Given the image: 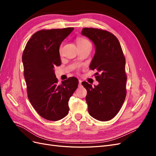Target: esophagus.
Wrapping results in <instances>:
<instances>
[{"instance_id":"34e87169","label":"esophagus","mask_w":156,"mask_h":156,"mask_svg":"<svg viewBox=\"0 0 156 156\" xmlns=\"http://www.w3.org/2000/svg\"><path fill=\"white\" fill-rule=\"evenodd\" d=\"M81 83H82V81L81 80H79V87H80V86H81Z\"/></svg>"}]
</instances>
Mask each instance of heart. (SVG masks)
Wrapping results in <instances>:
<instances>
[{"instance_id":"heart-1","label":"heart","mask_w":156,"mask_h":156,"mask_svg":"<svg viewBox=\"0 0 156 156\" xmlns=\"http://www.w3.org/2000/svg\"><path fill=\"white\" fill-rule=\"evenodd\" d=\"M87 43H90V42L85 38H83V37H78L77 40V45H82V44H87ZM61 50V48H60V51Z\"/></svg>"}]
</instances>
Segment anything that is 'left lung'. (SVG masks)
<instances>
[{"label": "left lung", "instance_id": "1", "mask_svg": "<svg viewBox=\"0 0 156 156\" xmlns=\"http://www.w3.org/2000/svg\"><path fill=\"white\" fill-rule=\"evenodd\" d=\"M81 34L95 45L96 53L90 69H96L99 84L92 87L82 82L87 89L86 101L90 115L100 121H108L119 112L126 96V59L119 40L105 30L84 28Z\"/></svg>", "mask_w": 156, "mask_h": 156}]
</instances>
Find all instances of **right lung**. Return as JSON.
Segmentation results:
<instances>
[{
	"label": "right lung",
	"mask_w": 156,
	"mask_h": 156,
	"mask_svg": "<svg viewBox=\"0 0 156 156\" xmlns=\"http://www.w3.org/2000/svg\"><path fill=\"white\" fill-rule=\"evenodd\" d=\"M73 28L41 30L28 41L22 60L29 100L44 119L57 121L68 114V101L79 81L72 77L58 84L54 68L61 64L59 48Z\"/></svg>",
	"instance_id": "obj_1"
}]
</instances>
